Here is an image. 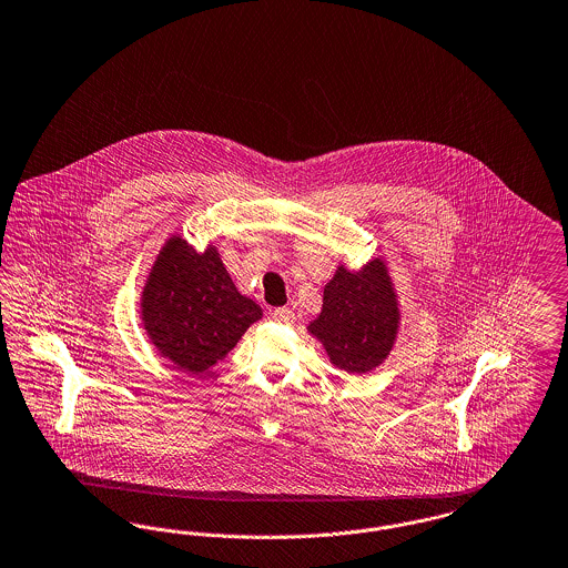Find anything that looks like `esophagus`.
<instances>
[{
	"label": "esophagus",
	"instance_id": "34e87169",
	"mask_svg": "<svg viewBox=\"0 0 568 568\" xmlns=\"http://www.w3.org/2000/svg\"><path fill=\"white\" fill-rule=\"evenodd\" d=\"M272 320L278 324H294L296 322V313L292 308H274L272 311Z\"/></svg>",
	"mask_w": 568,
	"mask_h": 568
}]
</instances>
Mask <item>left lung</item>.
I'll return each instance as SVG.
<instances>
[{
	"mask_svg": "<svg viewBox=\"0 0 568 568\" xmlns=\"http://www.w3.org/2000/svg\"><path fill=\"white\" fill-rule=\"evenodd\" d=\"M399 328V296L382 257L358 270L338 264L324 287L320 315L306 326L334 367L356 375L390 356Z\"/></svg>",
	"mask_w": 568,
	"mask_h": 568,
	"instance_id": "8db88e82",
	"label": "left lung"
}]
</instances>
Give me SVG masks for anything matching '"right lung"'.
<instances>
[{
	"instance_id": "right-lung-1",
	"label": "right lung",
	"mask_w": 568,
	"mask_h": 568,
	"mask_svg": "<svg viewBox=\"0 0 568 568\" xmlns=\"http://www.w3.org/2000/svg\"><path fill=\"white\" fill-rule=\"evenodd\" d=\"M264 311L240 294L214 244L193 248L169 235L139 294L148 341L178 371L203 373L219 365Z\"/></svg>"
}]
</instances>
